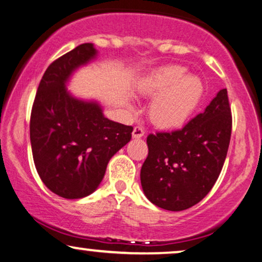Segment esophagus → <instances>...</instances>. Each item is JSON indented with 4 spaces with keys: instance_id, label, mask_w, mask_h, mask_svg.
Returning <instances> with one entry per match:
<instances>
[{
    "instance_id": "34e87169",
    "label": "esophagus",
    "mask_w": 262,
    "mask_h": 262,
    "mask_svg": "<svg viewBox=\"0 0 262 262\" xmlns=\"http://www.w3.org/2000/svg\"><path fill=\"white\" fill-rule=\"evenodd\" d=\"M144 136V130L142 127H140V126H136V127L134 128V131H132V137L134 138H141Z\"/></svg>"
}]
</instances>
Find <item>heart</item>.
Masks as SVG:
<instances>
[{"label": "heart", "instance_id": "b5f03b06", "mask_svg": "<svg viewBox=\"0 0 262 262\" xmlns=\"http://www.w3.org/2000/svg\"><path fill=\"white\" fill-rule=\"evenodd\" d=\"M137 93L152 98L148 107L150 121L161 128H175L189 120L201 103L204 82L187 75L185 67L167 64L149 71L136 83Z\"/></svg>", "mask_w": 262, "mask_h": 262}]
</instances>
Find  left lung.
<instances>
[{
  "mask_svg": "<svg viewBox=\"0 0 262 262\" xmlns=\"http://www.w3.org/2000/svg\"><path fill=\"white\" fill-rule=\"evenodd\" d=\"M232 134L227 89L181 130L147 137L148 157L141 168V185L153 205L184 211L199 204L220 177Z\"/></svg>",
  "mask_w": 262,
  "mask_h": 262,
  "instance_id": "8db88e82",
  "label": "left lung"
}]
</instances>
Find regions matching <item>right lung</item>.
Masks as SVG:
<instances>
[{"instance_id":"1","label":"right lung","mask_w":262,"mask_h":262,"mask_svg":"<svg viewBox=\"0 0 262 262\" xmlns=\"http://www.w3.org/2000/svg\"><path fill=\"white\" fill-rule=\"evenodd\" d=\"M98 56L94 44L78 45L54 61L40 81L30 144L40 179L63 199H82L98 189L112 157L130 142L132 126L105 118L94 99L67 89L73 73Z\"/></svg>"}]
</instances>
